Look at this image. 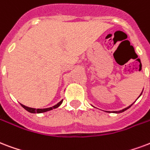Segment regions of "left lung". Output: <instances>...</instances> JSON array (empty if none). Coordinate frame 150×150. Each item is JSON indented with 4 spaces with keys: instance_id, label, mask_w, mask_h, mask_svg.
I'll list each match as a JSON object with an SVG mask.
<instances>
[{
    "instance_id": "1",
    "label": "left lung",
    "mask_w": 150,
    "mask_h": 150,
    "mask_svg": "<svg viewBox=\"0 0 150 150\" xmlns=\"http://www.w3.org/2000/svg\"><path fill=\"white\" fill-rule=\"evenodd\" d=\"M141 94H142V93H141ZM141 94H140V95H141ZM133 104H134V103H133ZM133 104H132V105H133ZM130 105V106H128L127 108H123V109H122V110H120V111H114V112H114V113H120V112H124V111H126V110H127V109H128V108H130V107H131V105Z\"/></svg>"
}]
</instances>
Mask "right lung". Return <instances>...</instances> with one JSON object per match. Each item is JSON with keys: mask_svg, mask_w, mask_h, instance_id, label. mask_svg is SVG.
<instances>
[{"mask_svg": "<svg viewBox=\"0 0 150 150\" xmlns=\"http://www.w3.org/2000/svg\"><path fill=\"white\" fill-rule=\"evenodd\" d=\"M63 102V100H60V102L57 104L56 105L52 106L51 108H38V109H35V108H29V107H27V106L23 105H21L22 107L23 108H25L26 110L28 111L29 112H31V113H42V112H48V111H50V110H52V109H54V108H58L59 106L62 104Z\"/></svg>", "mask_w": 150, "mask_h": 150, "instance_id": "add662e5", "label": "right lung"}]
</instances>
